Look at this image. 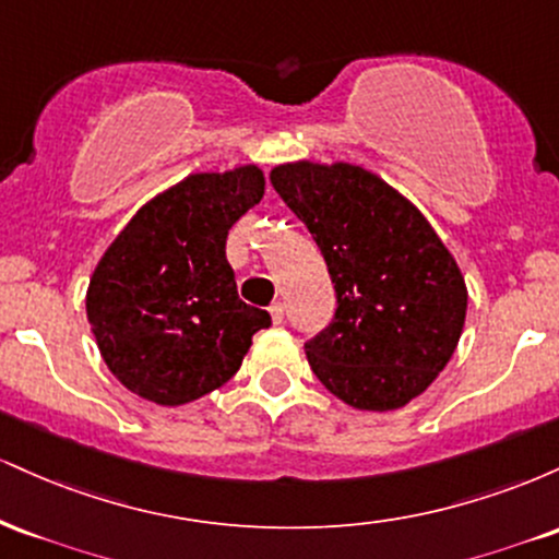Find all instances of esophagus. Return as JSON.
<instances>
[{"label": "esophagus", "mask_w": 559, "mask_h": 559, "mask_svg": "<svg viewBox=\"0 0 559 559\" xmlns=\"http://www.w3.org/2000/svg\"><path fill=\"white\" fill-rule=\"evenodd\" d=\"M271 318H273L275 325L284 323V305H281V301H275V305L271 307Z\"/></svg>", "instance_id": "esophagus-1"}]
</instances>
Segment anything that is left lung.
<instances>
[{
  "label": "left lung",
  "instance_id": "8db88e82",
  "mask_svg": "<svg viewBox=\"0 0 559 559\" xmlns=\"http://www.w3.org/2000/svg\"><path fill=\"white\" fill-rule=\"evenodd\" d=\"M271 183L305 223L336 288V318L305 344L344 404L389 413L420 396L463 336L457 260L402 191L352 163L275 165Z\"/></svg>",
  "mask_w": 559,
  "mask_h": 559
}]
</instances>
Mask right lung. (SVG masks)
Returning <instances> with one entry per match:
<instances>
[{"instance_id":"right-lung-1","label":"right lung","mask_w":559,"mask_h":559,"mask_svg":"<svg viewBox=\"0 0 559 559\" xmlns=\"http://www.w3.org/2000/svg\"><path fill=\"white\" fill-rule=\"evenodd\" d=\"M265 194L254 163L189 173L141 204L96 262L86 316L102 360L128 391L181 407L241 368L271 316L236 292L228 230Z\"/></svg>"}]
</instances>
